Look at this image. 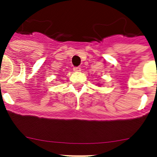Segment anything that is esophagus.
<instances>
[{
	"mask_svg": "<svg viewBox=\"0 0 157 157\" xmlns=\"http://www.w3.org/2000/svg\"><path fill=\"white\" fill-rule=\"evenodd\" d=\"M73 70L75 71V72H78V71H81V68H80L79 67H74Z\"/></svg>",
	"mask_w": 157,
	"mask_h": 157,
	"instance_id": "obj_1",
	"label": "esophagus"
}]
</instances>
